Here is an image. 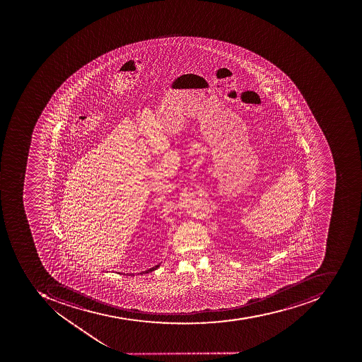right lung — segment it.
Here are the masks:
<instances>
[{
  "instance_id": "obj_1",
  "label": "right lung",
  "mask_w": 362,
  "mask_h": 362,
  "mask_svg": "<svg viewBox=\"0 0 362 362\" xmlns=\"http://www.w3.org/2000/svg\"><path fill=\"white\" fill-rule=\"evenodd\" d=\"M159 266H160V264H156V266L153 267V268H151V269H147L146 272H141V274H148V272H154V270H156Z\"/></svg>"
}]
</instances>
